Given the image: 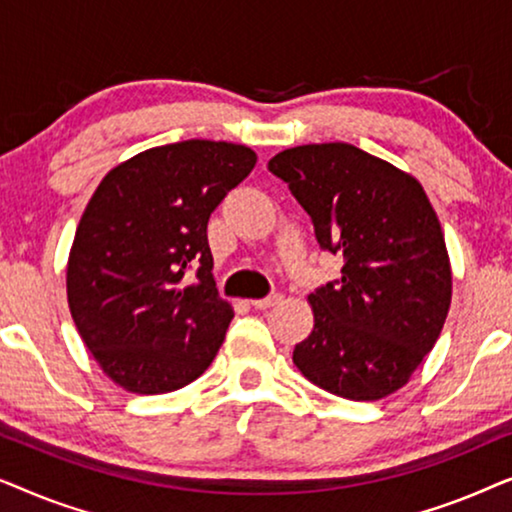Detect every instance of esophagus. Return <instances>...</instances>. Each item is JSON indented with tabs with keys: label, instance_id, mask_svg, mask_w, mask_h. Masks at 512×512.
Returning a JSON list of instances; mask_svg holds the SVG:
<instances>
[{
	"label": "esophagus",
	"instance_id": "esophagus-1",
	"mask_svg": "<svg viewBox=\"0 0 512 512\" xmlns=\"http://www.w3.org/2000/svg\"><path fill=\"white\" fill-rule=\"evenodd\" d=\"M282 303V296L275 293V296H268V298H261V300H251V305L256 307V310H270V307H275Z\"/></svg>",
	"mask_w": 512,
	"mask_h": 512
}]
</instances>
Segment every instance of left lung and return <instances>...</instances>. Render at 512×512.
Returning a JSON list of instances; mask_svg holds the SVG:
<instances>
[{"mask_svg": "<svg viewBox=\"0 0 512 512\" xmlns=\"http://www.w3.org/2000/svg\"><path fill=\"white\" fill-rule=\"evenodd\" d=\"M310 214L342 277L307 296L314 328L293 349L312 384L380 401L408 384L436 345L452 300L443 228L412 174L352 144H305L270 158Z\"/></svg>", "mask_w": 512, "mask_h": 512, "instance_id": "left-lung-1", "label": "left lung"}]
</instances>
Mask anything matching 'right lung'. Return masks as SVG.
<instances>
[{"label":"right lung","mask_w":512,"mask_h":512,"mask_svg":"<svg viewBox=\"0 0 512 512\" xmlns=\"http://www.w3.org/2000/svg\"><path fill=\"white\" fill-rule=\"evenodd\" d=\"M256 165L249 146L188 139L107 172L67 261V303L97 366L130 394H167L205 373L233 307L219 298L209 216ZM198 267L199 282L185 272Z\"/></svg>","instance_id":"obj_1"}]
</instances>
